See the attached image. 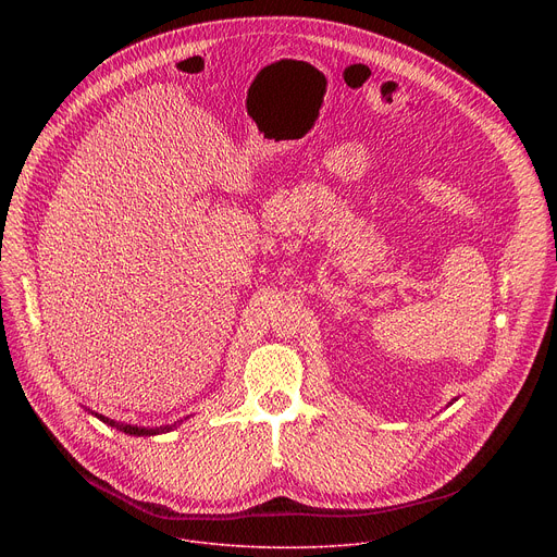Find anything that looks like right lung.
<instances>
[{"instance_id":"right-lung-1","label":"right lung","mask_w":557,"mask_h":557,"mask_svg":"<svg viewBox=\"0 0 557 557\" xmlns=\"http://www.w3.org/2000/svg\"><path fill=\"white\" fill-rule=\"evenodd\" d=\"M97 419H101L103 423H108V425H112V428H116V430H121V432H125V434H129V436H156V434H165V432H170V430H174L176 428V423L174 425H161V428H138V425H123V423H116V421H112V419H108V417H103V414H97V412H92Z\"/></svg>"}]
</instances>
